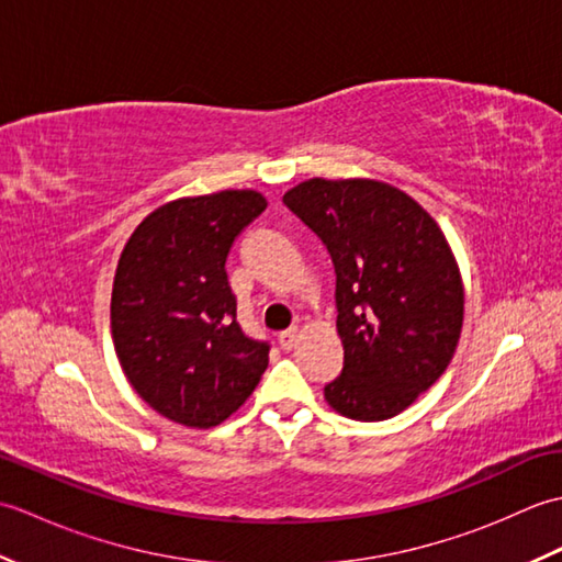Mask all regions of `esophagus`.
<instances>
[{
	"mask_svg": "<svg viewBox=\"0 0 562 562\" xmlns=\"http://www.w3.org/2000/svg\"><path fill=\"white\" fill-rule=\"evenodd\" d=\"M296 340H300V330H296V328L282 330L280 336H278V342H280V348H282V350H292L294 345H296Z\"/></svg>",
	"mask_w": 562,
	"mask_h": 562,
	"instance_id": "obj_1",
	"label": "esophagus"
}]
</instances>
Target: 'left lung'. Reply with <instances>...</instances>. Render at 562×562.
Instances as JSON below:
<instances>
[{
  "label": "left lung",
  "instance_id": "left-lung-1",
  "mask_svg": "<svg viewBox=\"0 0 562 562\" xmlns=\"http://www.w3.org/2000/svg\"><path fill=\"white\" fill-rule=\"evenodd\" d=\"M336 268L345 362L324 396L362 423L403 413L445 374L461 336V272L437 222L369 178H312L282 198Z\"/></svg>",
  "mask_w": 562,
  "mask_h": 562
}]
</instances>
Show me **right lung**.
<instances>
[{
  "label": "right lung",
  "instance_id": "right-lung-1",
  "mask_svg": "<svg viewBox=\"0 0 562 562\" xmlns=\"http://www.w3.org/2000/svg\"><path fill=\"white\" fill-rule=\"evenodd\" d=\"M266 207L256 190L166 202L117 260L115 355L139 398L173 423H224L266 372L270 345L238 326L224 268L236 236Z\"/></svg>",
  "mask_w": 562,
  "mask_h": 562
}]
</instances>
